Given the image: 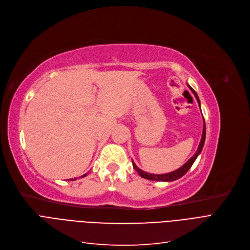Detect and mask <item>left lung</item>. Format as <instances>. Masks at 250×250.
Masks as SVG:
<instances>
[{
	"label": "left lung",
	"instance_id": "1",
	"mask_svg": "<svg viewBox=\"0 0 250 250\" xmlns=\"http://www.w3.org/2000/svg\"><path fill=\"white\" fill-rule=\"evenodd\" d=\"M189 89L191 90L193 92V94L196 98V101L198 102V104H199V108H200V102H199V99H198V96L197 93L195 92V90L190 86L189 84H187ZM205 140H206V123H205V119H204V130H203V135H201V139H200V142H199V146H198V148L196 150V152L193 154V156L190 158L181 168L177 169L171 173H167V174H160V175H157V174H150V173H146L145 171L140 170L137 166L135 165V163L132 161V165H133V168L136 170V172L142 177L145 178V179H147V180H152V181H165V182H169V181H174V180H177L179 179V178H181L182 176H184L187 171L191 168V166L193 165V163L195 162L196 158L198 157V154L201 152V150H203V147H204V145H205Z\"/></svg>",
	"mask_w": 250,
	"mask_h": 250
}]
</instances>
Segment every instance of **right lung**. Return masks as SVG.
<instances>
[{
	"label": "right lung",
	"instance_id": "1",
	"mask_svg": "<svg viewBox=\"0 0 250 250\" xmlns=\"http://www.w3.org/2000/svg\"><path fill=\"white\" fill-rule=\"evenodd\" d=\"M86 175H87V174H85V175H83V176H81V177H85ZM72 180H76V179H75V178H74V179H72Z\"/></svg>",
	"mask_w": 250,
	"mask_h": 250
}]
</instances>
